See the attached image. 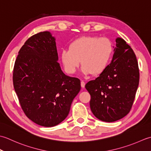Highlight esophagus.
I'll return each instance as SVG.
<instances>
[{
	"label": "esophagus",
	"mask_w": 151,
	"mask_h": 151,
	"mask_svg": "<svg viewBox=\"0 0 151 151\" xmlns=\"http://www.w3.org/2000/svg\"><path fill=\"white\" fill-rule=\"evenodd\" d=\"M85 83L83 81H81V86L82 88H84L85 87Z\"/></svg>",
	"instance_id": "esophagus-1"
}]
</instances>
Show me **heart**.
Returning a JSON list of instances; mask_svg holds the SVG:
<instances>
[{"mask_svg": "<svg viewBox=\"0 0 151 151\" xmlns=\"http://www.w3.org/2000/svg\"><path fill=\"white\" fill-rule=\"evenodd\" d=\"M70 50H64L61 59L66 72L75 73L80 62L85 75L102 73L108 66L113 53L112 43L107 38L85 36L72 42Z\"/></svg>", "mask_w": 151, "mask_h": 151, "instance_id": "obj_1", "label": "heart"}]
</instances>
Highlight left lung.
Returning a JSON list of instances; mask_svg holds the SVG:
<instances>
[{
    "instance_id": "1",
    "label": "left lung",
    "mask_w": 151,
    "mask_h": 151,
    "mask_svg": "<svg viewBox=\"0 0 151 151\" xmlns=\"http://www.w3.org/2000/svg\"><path fill=\"white\" fill-rule=\"evenodd\" d=\"M115 41L111 62L97 78L85 85L91 94L92 112L107 122L118 121L130 112L139 81L134 51L122 38Z\"/></svg>"
}]
</instances>
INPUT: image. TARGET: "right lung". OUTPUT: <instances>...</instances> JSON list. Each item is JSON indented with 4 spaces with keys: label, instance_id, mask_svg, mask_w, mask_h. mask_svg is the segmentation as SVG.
<instances>
[{
    "label": "right lung",
    "instance_id": "right-lung-1",
    "mask_svg": "<svg viewBox=\"0 0 151 151\" xmlns=\"http://www.w3.org/2000/svg\"><path fill=\"white\" fill-rule=\"evenodd\" d=\"M15 60L13 83L24 114L36 124L55 127L70 112L81 90L80 80L60 68L55 37L50 32L29 38Z\"/></svg>",
    "mask_w": 151,
    "mask_h": 151
}]
</instances>
